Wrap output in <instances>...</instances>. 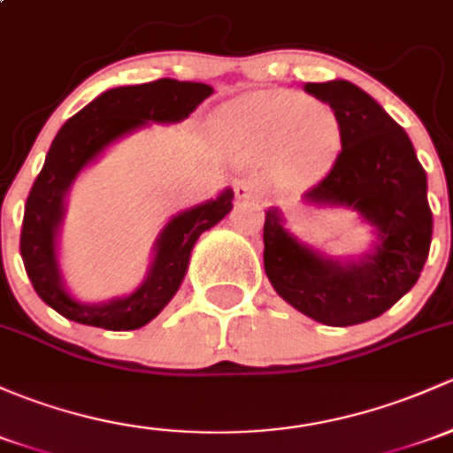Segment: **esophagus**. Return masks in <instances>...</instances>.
<instances>
[{
  "label": "esophagus",
  "instance_id": "obj_1",
  "mask_svg": "<svg viewBox=\"0 0 453 453\" xmlns=\"http://www.w3.org/2000/svg\"><path fill=\"white\" fill-rule=\"evenodd\" d=\"M263 182L256 178H245L241 180L239 184H236V199H241V202H256V199L263 197Z\"/></svg>",
  "mask_w": 453,
  "mask_h": 453
}]
</instances>
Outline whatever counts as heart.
<instances>
[{
  "mask_svg": "<svg viewBox=\"0 0 453 453\" xmlns=\"http://www.w3.org/2000/svg\"><path fill=\"white\" fill-rule=\"evenodd\" d=\"M217 123L242 145L273 154L295 182L317 178L336 141V119L326 104L284 90L242 95L219 112Z\"/></svg>",
  "mask_w": 453,
  "mask_h": 453,
  "instance_id": "heart-1",
  "label": "heart"
}]
</instances>
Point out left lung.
<instances>
[{
	"label": "left lung",
	"mask_w": 453,
	"mask_h": 453,
	"mask_svg": "<svg viewBox=\"0 0 453 453\" xmlns=\"http://www.w3.org/2000/svg\"><path fill=\"white\" fill-rule=\"evenodd\" d=\"M306 93L332 108L341 151L326 178L303 193L314 206L358 212L375 230L360 258H327L265 214V271L275 293L323 326L347 327L387 312L417 284L430 254L427 178L399 123L347 80L308 82Z\"/></svg>",
	"instance_id": "8db88e82"
}]
</instances>
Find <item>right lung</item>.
<instances>
[{
  "label": "right lung",
  "mask_w": 453,
  "mask_h": 453,
  "mask_svg": "<svg viewBox=\"0 0 453 453\" xmlns=\"http://www.w3.org/2000/svg\"><path fill=\"white\" fill-rule=\"evenodd\" d=\"M211 95L212 87L208 84L171 78L117 87L95 97L60 127L27 195L19 242L27 278L47 306L69 321L121 332L139 330L173 299L187 275L193 245L232 211V188L223 190L217 199L175 214L154 242V260L141 287L106 303L78 302L66 290L58 266V232L66 193L84 166L93 163L111 142L150 121H182Z\"/></svg>",
  "instance_id": "right-lung-1"
}]
</instances>
